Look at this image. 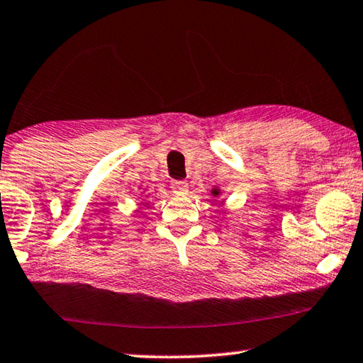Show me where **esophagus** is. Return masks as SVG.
Returning a JSON list of instances; mask_svg holds the SVG:
<instances>
[{
	"instance_id": "obj_1",
	"label": "esophagus",
	"mask_w": 363,
	"mask_h": 363,
	"mask_svg": "<svg viewBox=\"0 0 363 363\" xmlns=\"http://www.w3.org/2000/svg\"><path fill=\"white\" fill-rule=\"evenodd\" d=\"M171 189L177 195H186L189 192V184L186 181H172Z\"/></svg>"
}]
</instances>
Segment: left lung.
<instances>
[{
	"instance_id": "left-lung-1",
	"label": "left lung",
	"mask_w": 363,
	"mask_h": 363,
	"mask_svg": "<svg viewBox=\"0 0 363 363\" xmlns=\"http://www.w3.org/2000/svg\"><path fill=\"white\" fill-rule=\"evenodd\" d=\"M211 195H213V197H215V199H218V197H220V195H221V191H220V187H213L211 189Z\"/></svg>"
}]
</instances>
